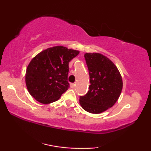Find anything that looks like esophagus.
Instances as JSON below:
<instances>
[{
	"label": "esophagus",
	"instance_id": "obj_1",
	"mask_svg": "<svg viewBox=\"0 0 151 151\" xmlns=\"http://www.w3.org/2000/svg\"><path fill=\"white\" fill-rule=\"evenodd\" d=\"M75 85H76V84H74V83H71V84H70V86H71V88L75 87Z\"/></svg>",
	"mask_w": 151,
	"mask_h": 151
}]
</instances>
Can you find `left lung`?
I'll use <instances>...</instances> for the list:
<instances>
[{
  "label": "left lung",
  "instance_id": "8db88e82",
  "mask_svg": "<svg viewBox=\"0 0 151 151\" xmlns=\"http://www.w3.org/2000/svg\"><path fill=\"white\" fill-rule=\"evenodd\" d=\"M90 77L89 90L80 97V104L88 113L98 114L112 107L120 96L123 82L115 64L99 53L84 54Z\"/></svg>",
  "mask_w": 151,
  "mask_h": 151
}]
</instances>
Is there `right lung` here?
I'll return each mask as SVG.
<instances>
[{"label":"right lung","instance_id":"1","mask_svg":"<svg viewBox=\"0 0 151 151\" xmlns=\"http://www.w3.org/2000/svg\"><path fill=\"white\" fill-rule=\"evenodd\" d=\"M80 51L63 46L45 49L27 66L25 83L29 94L42 104L55 102L69 88V63Z\"/></svg>","mask_w":151,"mask_h":151}]
</instances>
